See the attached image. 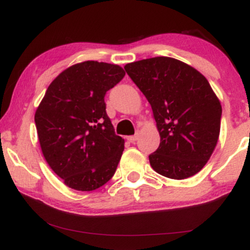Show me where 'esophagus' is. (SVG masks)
Returning a JSON list of instances; mask_svg holds the SVG:
<instances>
[{"label": "esophagus", "mask_w": 250, "mask_h": 250, "mask_svg": "<svg viewBox=\"0 0 250 250\" xmlns=\"http://www.w3.org/2000/svg\"><path fill=\"white\" fill-rule=\"evenodd\" d=\"M137 138H138V135L136 134V135H134V136H128L127 137V140L130 142V143H135L136 141H137Z\"/></svg>", "instance_id": "34e87169"}]
</instances>
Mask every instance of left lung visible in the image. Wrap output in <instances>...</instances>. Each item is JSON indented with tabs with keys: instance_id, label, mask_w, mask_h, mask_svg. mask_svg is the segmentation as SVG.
<instances>
[{
	"instance_id": "8db88e82",
	"label": "left lung",
	"mask_w": 250,
	"mask_h": 250,
	"mask_svg": "<svg viewBox=\"0 0 250 250\" xmlns=\"http://www.w3.org/2000/svg\"><path fill=\"white\" fill-rule=\"evenodd\" d=\"M125 70L150 103L159 130V147L148 156L151 167L175 180L200 172L216 147L222 119L207 78L166 56L128 63Z\"/></svg>"
}]
</instances>
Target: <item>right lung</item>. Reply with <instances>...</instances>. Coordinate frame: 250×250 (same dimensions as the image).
<instances>
[{
  "mask_svg": "<svg viewBox=\"0 0 250 250\" xmlns=\"http://www.w3.org/2000/svg\"><path fill=\"white\" fill-rule=\"evenodd\" d=\"M116 64L85 61L47 88L34 121L50 168L75 190L100 188L114 175L125 141L106 113V92L125 77Z\"/></svg>",
  "mask_w": 250,
  "mask_h": 250,
  "instance_id": "obj_1",
  "label": "right lung"
}]
</instances>
